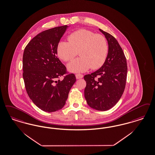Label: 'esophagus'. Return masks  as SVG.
I'll return each mask as SVG.
<instances>
[{
    "label": "esophagus",
    "instance_id": "obj_1",
    "mask_svg": "<svg viewBox=\"0 0 155 155\" xmlns=\"http://www.w3.org/2000/svg\"><path fill=\"white\" fill-rule=\"evenodd\" d=\"M75 77L77 79H80L83 77V75L80 74H75Z\"/></svg>",
    "mask_w": 155,
    "mask_h": 155
}]
</instances>
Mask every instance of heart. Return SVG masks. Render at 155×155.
<instances>
[{"instance_id":"heart-1","label":"heart","mask_w":155,"mask_h":155,"mask_svg":"<svg viewBox=\"0 0 155 155\" xmlns=\"http://www.w3.org/2000/svg\"><path fill=\"white\" fill-rule=\"evenodd\" d=\"M56 50L58 56L64 62L73 59L79 52L80 58L69 63L68 69L72 73H82L91 68H100L105 62L108 46L102 35L80 29L68 36V41H59Z\"/></svg>"}]
</instances>
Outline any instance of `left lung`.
<instances>
[{
  "mask_svg": "<svg viewBox=\"0 0 155 155\" xmlns=\"http://www.w3.org/2000/svg\"><path fill=\"white\" fill-rule=\"evenodd\" d=\"M99 31L107 40L108 55L99 70L84 76L87 82L84 95L89 107L103 111L111 109L120 99L126 86L127 66L124 51L116 38Z\"/></svg>",
  "mask_w": 155,
  "mask_h": 155,
  "instance_id": "1",
  "label": "left lung"
}]
</instances>
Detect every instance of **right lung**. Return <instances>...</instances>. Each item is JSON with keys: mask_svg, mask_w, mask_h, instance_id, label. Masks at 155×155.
Here are the masks:
<instances>
[{"mask_svg": "<svg viewBox=\"0 0 155 155\" xmlns=\"http://www.w3.org/2000/svg\"><path fill=\"white\" fill-rule=\"evenodd\" d=\"M67 25L42 31L26 46L23 55V78L29 97L44 111H58L64 107L76 81L74 74H66L65 66L57 58V45Z\"/></svg>", "mask_w": 155, "mask_h": 155, "instance_id": "add662e5", "label": "right lung"}]
</instances>
